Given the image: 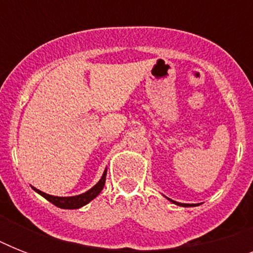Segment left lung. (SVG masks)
Returning <instances> with one entry per match:
<instances>
[{"label": "left lung", "instance_id": "1", "mask_svg": "<svg viewBox=\"0 0 253 253\" xmlns=\"http://www.w3.org/2000/svg\"><path fill=\"white\" fill-rule=\"evenodd\" d=\"M172 201V200H170ZM173 204H176V205H178V206H196V205H189V204H178V202H174V201H172Z\"/></svg>", "mask_w": 253, "mask_h": 253}]
</instances>
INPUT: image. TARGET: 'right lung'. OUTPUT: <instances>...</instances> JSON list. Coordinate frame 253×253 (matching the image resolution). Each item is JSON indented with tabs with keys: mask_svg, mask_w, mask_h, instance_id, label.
Returning a JSON list of instances; mask_svg holds the SVG:
<instances>
[{
	"mask_svg": "<svg viewBox=\"0 0 253 253\" xmlns=\"http://www.w3.org/2000/svg\"><path fill=\"white\" fill-rule=\"evenodd\" d=\"M105 180H106V169L103 172L101 180L97 182V184L93 186L91 189H89L87 192L83 193L80 196H73V197H55L49 196V194H45V193L38 190V189L34 188V190L37 193H39L41 196H43L45 200H48L51 204H53L55 206L60 209H80L83 206H85L86 204H89L91 200H94L95 197L98 196L101 190L105 186Z\"/></svg>",
	"mask_w": 253,
	"mask_h": 253,
	"instance_id": "obj_1",
	"label": "right lung"
}]
</instances>
